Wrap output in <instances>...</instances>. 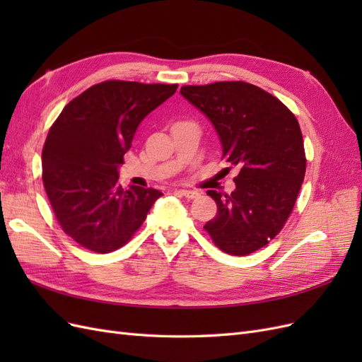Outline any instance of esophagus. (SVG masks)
Returning <instances> with one entry per match:
<instances>
[{
  "mask_svg": "<svg viewBox=\"0 0 362 362\" xmlns=\"http://www.w3.org/2000/svg\"><path fill=\"white\" fill-rule=\"evenodd\" d=\"M180 193L182 196H185V198H187V199H196L199 196V193L196 192V190H187V189H180Z\"/></svg>",
  "mask_w": 362,
  "mask_h": 362,
  "instance_id": "1",
  "label": "esophagus"
}]
</instances>
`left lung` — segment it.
<instances>
[{
    "instance_id": "8db88e82",
    "label": "left lung",
    "mask_w": 362,
    "mask_h": 362,
    "mask_svg": "<svg viewBox=\"0 0 362 362\" xmlns=\"http://www.w3.org/2000/svg\"><path fill=\"white\" fill-rule=\"evenodd\" d=\"M181 95L210 119L223 160L240 168L235 190H208L217 214L205 223L229 255H249L275 238L290 217L305 178L298 119L278 98L245 81L182 86Z\"/></svg>"
}]
</instances>
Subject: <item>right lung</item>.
<instances>
[{
	"mask_svg": "<svg viewBox=\"0 0 362 362\" xmlns=\"http://www.w3.org/2000/svg\"><path fill=\"white\" fill-rule=\"evenodd\" d=\"M178 84L108 80L63 108L42 151V180L57 222L74 242L98 254L127 245L163 194L119 184L117 168L136 129Z\"/></svg>",
	"mask_w": 362,
	"mask_h": 362,
	"instance_id": "1",
	"label": "right lung"
}]
</instances>
